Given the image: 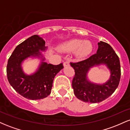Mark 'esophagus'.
<instances>
[{"label":"esophagus","mask_w":130,"mask_h":130,"mask_svg":"<svg viewBox=\"0 0 130 130\" xmlns=\"http://www.w3.org/2000/svg\"><path fill=\"white\" fill-rule=\"evenodd\" d=\"M70 66V63L68 62H63V67H68Z\"/></svg>","instance_id":"esophagus-1"}]
</instances>
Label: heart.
<instances>
[{"mask_svg":"<svg viewBox=\"0 0 130 130\" xmlns=\"http://www.w3.org/2000/svg\"><path fill=\"white\" fill-rule=\"evenodd\" d=\"M60 50L65 53L74 51V55L78 59H84L87 57L93 50V44L90 41L74 38L67 40L60 46Z\"/></svg>","mask_w":130,"mask_h":130,"instance_id":"obj_1","label":"heart"}]
</instances>
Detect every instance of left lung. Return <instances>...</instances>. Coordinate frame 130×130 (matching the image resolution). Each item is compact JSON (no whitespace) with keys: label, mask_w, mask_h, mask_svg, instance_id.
I'll list each match as a JSON object with an SVG mask.
<instances>
[{"label":"left lung","mask_w":130,"mask_h":130,"mask_svg":"<svg viewBox=\"0 0 130 130\" xmlns=\"http://www.w3.org/2000/svg\"><path fill=\"white\" fill-rule=\"evenodd\" d=\"M98 45L96 53L89 59L70 63L75 71L72 81L74 95L80 100L91 103L101 102L111 96L119 86L121 75L119 58L112 47L101 41ZM101 65H104L110 71V78L101 84L91 82L88 77L89 71Z\"/></svg>","instance_id":"8db88e82"}]
</instances>
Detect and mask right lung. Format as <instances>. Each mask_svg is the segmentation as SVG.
Here are the masks:
<instances>
[{
  "label": "right lung",
  "mask_w": 130,
  "mask_h": 130,
  "mask_svg": "<svg viewBox=\"0 0 130 130\" xmlns=\"http://www.w3.org/2000/svg\"><path fill=\"white\" fill-rule=\"evenodd\" d=\"M47 51L45 41L34 35L16 47L9 58L7 67L8 82L11 87L24 97L32 100L47 97L51 92L54 79L63 69V64L54 65L45 62L44 53ZM30 59H38L39 65L31 74H27L22 65Z\"/></svg>",
  "instance_id": "right-lung-1"
}]
</instances>
